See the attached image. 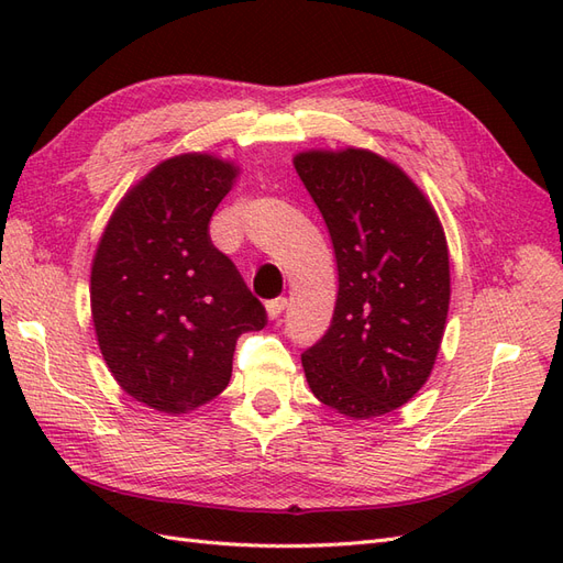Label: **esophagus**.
Here are the masks:
<instances>
[{
	"instance_id": "1",
	"label": "esophagus",
	"mask_w": 563,
	"mask_h": 563,
	"mask_svg": "<svg viewBox=\"0 0 563 563\" xmlns=\"http://www.w3.org/2000/svg\"><path fill=\"white\" fill-rule=\"evenodd\" d=\"M284 308H286V298H272V300H267V314H269V319H277L284 312Z\"/></svg>"
}]
</instances>
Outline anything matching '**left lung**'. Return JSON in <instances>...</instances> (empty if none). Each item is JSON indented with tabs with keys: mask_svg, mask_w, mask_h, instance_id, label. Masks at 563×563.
<instances>
[{
	"mask_svg": "<svg viewBox=\"0 0 563 563\" xmlns=\"http://www.w3.org/2000/svg\"><path fill=\"white\" fill-rule=\"evenodd\" d=\"M294 164L338 265L331 327L302 352L305 378L338 413L385 416L437 360L451 296L444 230L401 168L373 152H302Z\"/></svg>",
	"mask_w": 563,
	"mask_h": 563,
	"instance_id": "8db88e82",
	"label": "left lung"
}]
</instances>
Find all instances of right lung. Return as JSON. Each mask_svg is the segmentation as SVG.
<instances>
[{"mask_svg":"<svg viewBox=\"0 0 563 563\" xmlns=\"http://www.w3.org/2000/svg\"><path fill=\"white\" fill-rule=\"evenodd\" d=\"M236 168L209 155L162 162L112 213L91 269L100 352L133 399L185 413L220 395L236 338L267 323L263 302L211 242Z\"/></svg>","mask_w":563,"mask_h":563,"instance_id":"right-lung-1","label":"right lung"}]
</instances>
